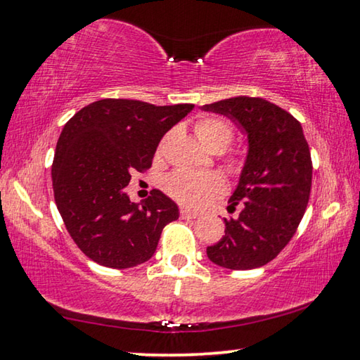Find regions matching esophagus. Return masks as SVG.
<instances>
[{
  "label": "esophagus",
  "instance_id": "obj_1",
  "mask_svg": "<svg viewBox=\"0 0 360 360\" xmlns=\"http://www.w3.org/2000/svg\"><path fill=\"white\" fill-rule=\"evenodd\" d=\"M196 217H198L196 212H191V211H188V209H184V207L180 209V219L188 220V219H196Z\"/></svg>",
  "mask_w": 360,
  "mask_h": 360
}]
</instances>
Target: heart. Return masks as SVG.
Segmentation results:
<instances>
[{"instance_id":"b5f03b06","label":"heart","mask_w":360,"mask_h":360,"mask_svg":"<svg viewBox=\"0 0 360 360\" xmlns=\"http://www.w3.org/2000/svg\"><path fill=\"white\" fill-rule=\"evenodd\" d=\"M195 131L199 140L206 148L214 153H220L226 149L233 140L235 129L229 120L222 117H209L199 119L195 125ZM167 138L159 145V153L162 151ZM231 169L240 167L238 159L230 161ZM162 190L181 206L190 209H201L211 204L214 199H217L224 195L225 186L224 181L217 175L212 174H191L186 170H176L162 180Z\"/></svg>"}]
</instances>
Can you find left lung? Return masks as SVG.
<instances>
[{"label": "left lung", "instance_id": "8db88e82", "mask_svg": "<svg viewBox=\"0 0 360 360\" xmlns=\"http://www.w3.org/2000/svg\"><path fill=\"white\" fill-rule=\"evenodd\" d=\"M206 110L241 124L250 153L230 198L225 235L207 246V257L230 270L262 267L288 245L306 212L312 159L300 120L262 98L236 96L206 104Z\"/></svg>", "mask_w": 360, "mask_h": 360}]
</instances>
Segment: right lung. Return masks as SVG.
I'll return each mask as SVG.
<instances>
[{"label":"right lung","mask_w":360,"mask_h":360,"mask_svg":"<svg viewBox=\"0 0 360 360\" xmlns=\"http://www.w3.org/2000/svg\"><path fill=\"white\" fill-rule=\"evenodd\" d=\"M193 104L154 106L136 99H101L64 125L53 159V191L65 229L99 265L129 269L156 251L179 207L159 190L141 206L124 188L131 174L151 169L161 138Z\"/></svg>","instance_id":"1"}]
</instances>
